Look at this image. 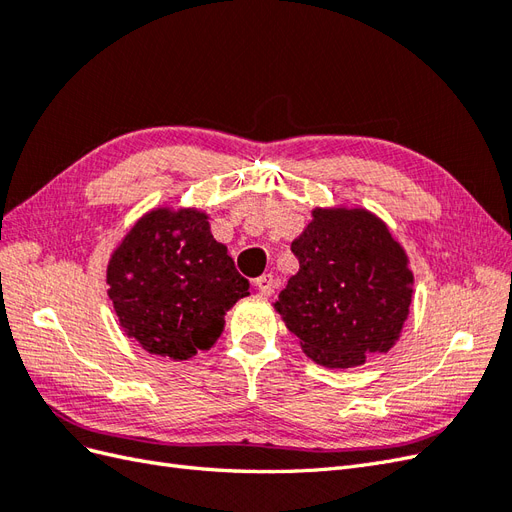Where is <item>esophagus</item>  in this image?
<instances>
[{
    "label": "esophagus",
    "mask_w": 512,
    "mask_h": 512,
    "mask_svg": "<svg viewBox=\"0 0 512 512\" xmlns=\"http://www.w3.org/2000/svg\"><path fill=\"white\" fill-rule=\"evenodd\" d=\"M256 288L260 290V294H265V297H271L273 290H275V280H273V275H271V273L260 275L258 280H256Z\"/></svg>",
    "instance_id": "34e87169"
}]
</instances>
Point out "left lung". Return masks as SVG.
<instances>
[{
  "instance_id": "left-lung-1",
  "label": "left lung",
  "mask_w": 512,
  "mask_h": 512,
  "mask_svg": "<svg viewBox=\"0 0 512 512\" xmlns=\"http://www.w3.org/2000/svg\"><path fill=\"white\" fill-rule=\"evenodd\" d=\"M299 260L275 309L324 367L363 365L386 352L408 318L412 271L399 243L363 209H316L290 245Z\"/></svg>"
}]
</instances>
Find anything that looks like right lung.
Here are the masks:
<instances>
[{
	"label": "right lung",
	"mask_w": 512,
	"mask_h": 512,
	"mask_svg": "<svg viewBox=\"0 0 512 512\" xmlns=\"http://www.w3.org/2000/svg\"><path fill=\"white\" fill-rule=\"evenodd\" d=\"M106 282L126 335L175 361L211 348L228 309L250 294L198 211L145 215L108 262Z\"/></svg>",
	"instance_id": "right-lung-1"
}]
</instances>
